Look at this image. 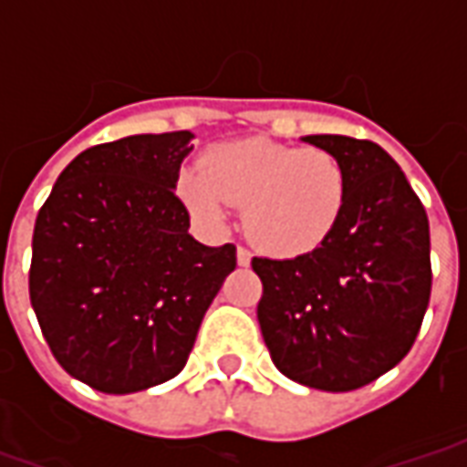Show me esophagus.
I'll return each instance as SVG.
<instances>
[{"mask_svg": "<svg viewBox=\"0 0 467 467\" xmlns=\"http://www.w3.org/2000/svg\"><path fill=\"white\" fill-rule=\"evenodd\" d=\"M250 260H253V253H250L247 247H237V263L243 265V267H247Z\"/></svg>", "mask_w": 467, "mask_h": 467, "instance_id": "1", "label": "esophagus"}]
</instances>
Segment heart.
<instances>
[{"label": "heart", "mask_w": 467, "mask_h": 467, "mask_svg": "<svg viewBox=\"0 0 467 467\" xmlns=\"http://www.w3.org/2000/svg\"><path fill=\"white\" fill-rule=\"evenodd\" d=\"M177 194L202 223L223 224L244 204V233L275 257L313 253L343 220L350 180L343 160L323 147L267 140L217 144L202 164L177 174Z\"/></svg>", "instance_id": "1"}]
</instances>
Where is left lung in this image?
I'll list each match as a JSON object with an SVG mask.
<instances>
[{
	"label": "left lung",
	"instance_id": "obj_1",
	"mask_svg": "<svg viewBox=\"0 0 467 467\" xmlns=\"http://www.w3.org/2000/svg\"><path fill=\"white\" fill-rule=\"evenodd\" d=\"M305 142L343 160V220L313 253L253 257L257 320L275 368L327 392L358 390L410 352L431 303V227L420 197L382 147L345 134Z\"/></svg>",
	"mask_w": 467,
	"mask_h": 467
}]
</instances>
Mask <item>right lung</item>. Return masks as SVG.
Instances as JSON below:
<instances>
[{
    "mask_svg": "<svg viewBox=\"0 0 467 467\" xmlns=\"http://www.w3.org/2000/svg\"><path fill=\"white\" fill-rule=\"evenodd\" d=\"M190 132L89 147L36 214L29 300L55 360L107 395L172 380L237 265L233 243H197L174 194Z\"/></svg>",
    "mask_w": 467,
    "mask_h": 467,
    "instance_id": "obj_1",
    "label": "right lung"
}]
</instances>
